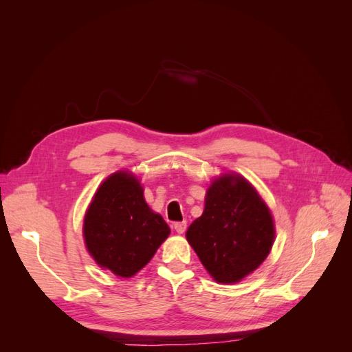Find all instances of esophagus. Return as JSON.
Returning <instances> with one entry per match:
<instances>
[{"mask_svg":"<svg viewBox=\"0 0 352 352\" xmlns=\"http://www.w3.org/2000/svg\"><path fill=\"white\" fill-rule=\"evenodd\" d=\"M173 228H175V230L177 233H180V235H182V233H185V230H186V221H176L175 225H173Z\"/></svg>","mask_w":352,"mask_h":352,"instance_id":"obj_1","label":"esophagus"}]
</instances>
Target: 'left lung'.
Returning a JSON list of instances; mask_svg holds the SVG:
<instances>
[{
    "instance_id": "8db88e82",
    "label": "left lung",
    "mask_w": 352,
    "mask_h": 352,
    "mask_svg": "<svg viewBox=\"0 0 352 352\" xmlns=\"http://www.w3.org/2000/svg\"><path fill=\"white\" fill-rule=\"evenodd\" d=\"M186 239L212 279L236 283L267 258L274 223L248 180L225 173L207 189L204 212L188 228Z\"/></svg>"
}]
</instances>
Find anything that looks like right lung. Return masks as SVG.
<instances>
[{"label":"right lung","instance_id":"1","mask_svg":"<svg viewBox=\"0 0 352 352\" xmlns=\"http://www.w3.org/2000/svg\"><path fill=\"white\" fill-rule=\"evenodd\" d=\"M170 228L144 198L132 173L116 172L100 185L83 220V238L92 258L120 278H132L150 263Z\"/></svg>","mask_w":352,"mask_h":352}]
</instances>
